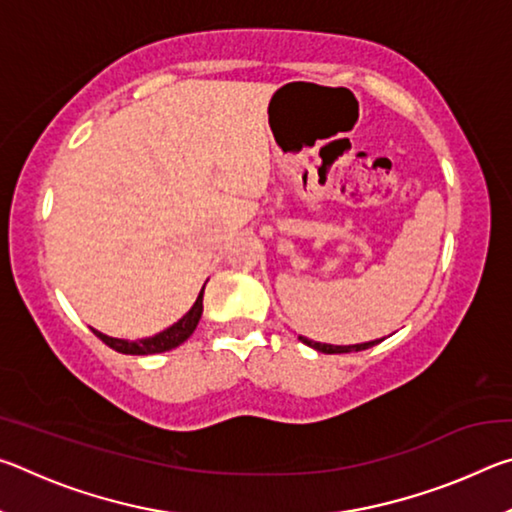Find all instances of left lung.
<instances>
[{
	"instance_id": "8db88e82",
	"label": "left lung",
	"mask_w": 512,
	"mask_h": 512,
	"mask_svg": "<svg viewBox=\"0 0 512 512\" xmlns=\"http://www.w3.org/2000/svg\"><path fill=\"white\" fill-rule=\"evenodd\" d=\"M298 339L309 345V348H314L318 352H325V354H343V352H361V350H368L372 345H377L379 341H370V343H359V345H327V343H316V341H309L305 336H298Z\"/></svg>"
}]
</instances>
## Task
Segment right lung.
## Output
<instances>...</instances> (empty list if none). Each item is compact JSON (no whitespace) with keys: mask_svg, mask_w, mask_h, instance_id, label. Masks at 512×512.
<instances>
[{"mask_svg":"<svg viewBox=\"0 0 512 512\" xmlns=\"http://www.w3.org/2000/svg\"><path fill=\"white\" fill-rule=\"evenodd\" d=\"M203 289H201V293H198L194 307L189 309L187 314L178 320V323H173L169 329H164V332H160V334L149 336V339L124 341V339H112V336L101 334V332H97V329H92V332L97 334L99 339L108 345V348H112L115 352H121V354H158V352L173 350V348H178L180 343H185L189 336L194 334L198 320H201Z\"/></svg>","mask_w":512,"mask_h":512,"instance_id":"obj_1","label":"right lung"}]
</instances>
